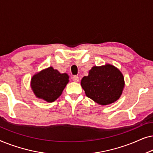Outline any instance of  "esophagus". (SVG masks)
<instances>
[{
    "label": "esophagus",
    "instance_id": "34e87169",
    "mask_svg": "<svg viewBox=\"0 0 153 153\" xmlns=\"http://www.w3.org/2000/svg\"><path fill=\"white\" fill-rule=\"evenodd\" d=\"M72 81H74V82H79V78L78 76H76V75H74V76H72Z\"/></svg>",
    "mask_w": 153,
    "mask_h": 153
}]
</instances>
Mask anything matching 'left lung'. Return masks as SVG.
I'll return each mask as SVG.
<instances>
[{
	"label": "left lung",
	"mask_w": 153,
	"mask_h": 153,
	"mask_svg": "<svg viewBox=\"0 0 153 153\" xmlns=\"http://www.w3.org/2000/svg\"><path fill=\"white\" fill-rule=\"evenodd\" d=\"M81 87L85 95L100 105H107L117 101L125 86L123 75L116 67L110 64L94 66L88 76H83Z\"/></svg>",
	"instance_id": "left-lung-1"
}]
</instances>
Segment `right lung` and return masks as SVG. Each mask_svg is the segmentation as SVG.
Masks as SVG:
<instances>
[{
  "mask_svg": "<svg viewBox=\"0 0 153 153\" xmlns=\"http://www.w3.org/2000/svg\"><path fill=\"white\" fill-rule=\"evenodd\" d=\"M69 82V76L52 67L40 71L31 79V88L37 97L53 102L61 95Z\"/></svg>",
  "mask_w": 153,
  "mask_h": 153,
  "instance_id": "right-lung-1",
  "label": "right lung"
}]
</instances>
